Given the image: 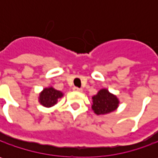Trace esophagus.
Segmentation results:
<instances>
[{"label": "esophagus", "instance_id": "obj_1", "mask_svg": "<svg viewBox=\"0 0 158 158\" xmlns=\"http://www.w3.org/2000/svg\"><path fill=\"white\" fill-rule=\"evenodd\" d=\"M73 89L75 90V91H82V89L81 88H78V87H74Z\"/></svg>", "mask_w": 158, "mask_h": 158}]
</instances>
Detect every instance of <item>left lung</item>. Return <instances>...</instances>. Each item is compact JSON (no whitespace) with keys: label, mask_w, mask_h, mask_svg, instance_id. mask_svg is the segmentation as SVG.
Returning <instances> with one entry per match:
<instances>
[{"label":"left lung","mask_w":158,"mask_h":158,"mask_svg":"<svg viewBox=\"0 0 158 158\" xmlns=\"http://www.w3.org/2000/svg\"><path fill=\"white\" fill-rule=\"evenodd\" d=\"M92 109L98 115L109 113L116 110L118 107V98L105 89L99 90L98 94L92 98Z\"/></svg>","instance_id":"left-lung-1"}]
</instances>
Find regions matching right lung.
<instances>
[{"mask_svg": "<svg viewBox=\"0 0 158 158\" xmlns=\"http://www.w3.org/2000/svg\"><path fill=\"white\" fill-rule=\"evenodd\" d=\"M62 97V93L53 88H46L40 93V102L42 106L51 107L58 103V98Z\"/></svg>", "mask_w": 158, "mask_h": 158, "instance_id": "1", "label": "right lung"}]
</instances>
